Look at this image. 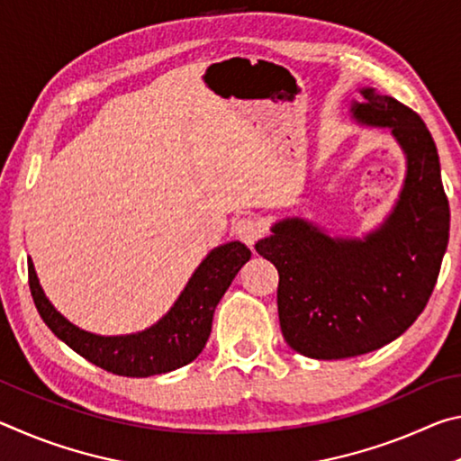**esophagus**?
<instances>
[{
    "label": "esophagus",
    "mask_w": 461,
    "mask_h": 461,
    "mask_svg": "<svg viewBox=\"0 0 461 461\" xmlns=\"http://www.w3.org/2000/svg\"><path fill=\"white\" fill-rule=\"evenodd\" d=\"M262 231H264L262 221L258 217H252V215L240 217V220L233 223V233H236V238L248 246H254V241L262 236Z\"/></svg>",
    "instance_id": "obj_1"
}]
</instances>
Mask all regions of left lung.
Returning a JSON list of instances; mask_svg holds the SVG:
<instances>
[{
	"label": "left lung",
	"instance_id": "obj_1",
	"mask_svg": "<svg viewBox=\"0 0 461 461\" xmlns=\"http://www.w3.org/2000/svg\"><path fill=\"white\" fill-rule=\"evenodd\" d=\"M360 95L354 120L390 128L407 156L402 191L384 223L364 240H343L291 217L256 244L278 270L286 343L315 360L368 354L407 331L433 293L449 240V203L425 122L372 87Z\"/></svg>",
	"mask_w": 461,
	"mask_h": 461
}]
</instances>
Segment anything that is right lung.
Listing matches in <instances>:
<instances>
[{
	"instance_id": "add662e5",
	"label": "right lung",
	"mask_w": 461,
	"mask_h": 461,
	"mask_svg": "<svg viewBox=\"0 0 461 461\" xmlns=\"http://www.w3.org/2000/svg\"><path fill=\"white\" fill-rule=\"evenodd\" d=\"M252 252L241 241L212 249L186 283L185 291L158 323L130 335H95L67 321L46 299L28 258V283L42 321L85 360L118 376L146 378L183 368L197 357L212 333L217 303Z\"/></svg>"
}]
</instances>
